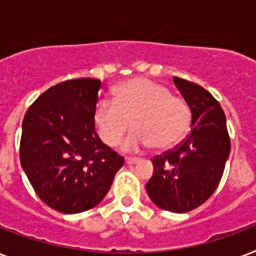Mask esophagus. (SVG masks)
Instances as JSON below:
<instances>
[{
    "label": "esophagus",
    "mask_w": 256,
    "mask_h": 256,
    "mask_svg": "<svg viewBox=\"0 0 256 256\" xmlns=\"http://www.w3.org/2000/svg\"><path fill=\"white\" fill-rule=\"evenodd\" d=\"M124 162L128 164H138L140 162V158H132V156H126V160Z\"/></svg>",
    "instance_id": "34e87169"
}]
</instances>
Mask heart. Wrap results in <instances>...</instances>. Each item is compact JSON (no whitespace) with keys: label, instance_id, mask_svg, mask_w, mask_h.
Here are the masks:
<instances>
[{"label":"heart","instance_id":"obj_1","mask_svg":"<svg viewBox=\"0 0 256 256\" xmlns=\"http://www.w3.org/2000/svg\"><path fill=\"white\" fill-rule=\"evenodd\" d=\"M191 112L184 100L171 96L166 86L146 78H132L116 86L114 102L100 100L94 122L100 140L116 146L130 126L136 128L124 150H140L152 144L156 150L171 148L188 128Z\"/></svg>","mask_w":256,"mask_h":256}]
</instances>
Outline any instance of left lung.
Returning <instances> with one entry per match:
<instances>
[{"mask_svg": "<svg viewBox=\"0 0 256 256\" xmlns=\"http://www.w3.org/2000/svg\"><path fill=\"white\" fill-rule=\"evenodd\" d=\"M174 84L191 110V132L174 150L152 160L146 191L156 206L182 214L216 190L230 156V136L226 116L206 88L178 77Z\"/></svg>", "mask_w": 256, "mask_h": 256, "instance_id": "1", "label": "left lung"}]
</instances>
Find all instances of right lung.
I'll use <instances>...</instances> for the list:
<instances>
[{"instance_id":"1","label":"right lung","mask_w":256,"mask_h":256,"mask_svg":"<svg viewBox=\"0 0 256 256\" xmlns=\"http://www.w3.org/2000/svg\"><path fill=\"white\" fill-rule=\"evenodd\" d=\"M100 86L96 78L52 86L34 100L22 122V168L38 196L64 214L96 207L124 166V156L96 132Z\"/></svg>"}]
</instances>
